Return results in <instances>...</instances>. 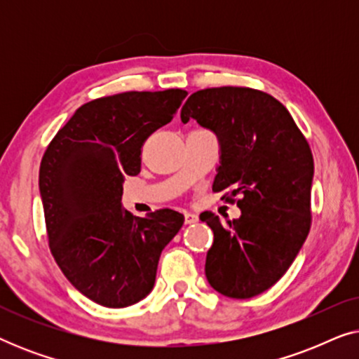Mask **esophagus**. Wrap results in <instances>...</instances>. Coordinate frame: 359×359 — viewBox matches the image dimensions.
<instances>
[{
	"mask_svg": "<svg viewBox=\"0 0 359 359\" xmlns=\"http://www.w3.org/2000/svg\"><path fill=\"white\" fill-rule=\"evenodd\" d=\"M184 222L186 224H194L198 222V215L193 212H184Z\"/></svg>",
	"mask_w": 359,
	"mask_h": 359,
	"instance_id": "obj_1",
	"label": "esophagus"
}]
</instances>
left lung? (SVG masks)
I'll use <instances>...</instances> for the list:
<instances>
[{
	"label": "left lung",
	"mask_w": 359,
	"mask_h": 359,
	"mask_svg": "<svg viewBox=\"0 0 359 359\" xmlns=\"http://www.w3.org/2000/svg\"><path fill=\"white\" fill-rule=\"evenodd\" d=\"M189 119L217 134L212 191L242 210L227 224L210 210L199 215L214 232L205 278L227 297L258 296L283 278L311 230L312 150L286 107L253 88L196 91L181 109Z\"/></svg>",
	"instance_id": "8db88e82"
}]
</instances>
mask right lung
<instances>
[{"label": "right lung", "mask_w": 359, "mask_h": 359, "mask_svg": "<svg viewBox=\"0 0 359 359\" xmlns=\"http://www.w3.org/2000/svg\"><path fill=\"white\" fill-rule=\"evenodd\" d=\"M188 91H127L78 107L41 161L39 188L48 248L83 296L121 309L154 289L166 245L183 214L134 217L121 205L126 176L140 173L142 147L168 124Z\"/></svg>", "instance_id": "1"}]
</instances>
